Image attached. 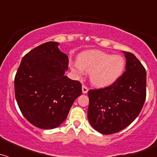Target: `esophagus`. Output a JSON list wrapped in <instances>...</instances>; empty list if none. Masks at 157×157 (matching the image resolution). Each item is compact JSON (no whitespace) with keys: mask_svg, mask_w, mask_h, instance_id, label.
<instances>
[{"mask_svg":"<svg viewBox=\"0 0 157 157\" xmlns=\"http://www.w3.org/2000/svg\"><path fill=\"white\" fill-rule=\"evenodd\" d=\"M82 90L83 94H87V93H88L89 89L87 88L86 86H82Z\"/></svg>","mask_w":157,"mask_h":157,"instance_id":"1","label":"esophagus"}]
</instances>
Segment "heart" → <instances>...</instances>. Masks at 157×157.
I'll use <instances>...</instances> for the list:
<instances>
[{"mask_svg":"<svg viewBox=\"0 0 157 157\" xmlns=\"http://www.w3.org/2000/svg\"><path fill=\"white\" fill-rule=\"evenodd\" d=\"M125 68V60L119 55L100 50H90L80 54L71 70L78 76L90 73V80L96 87L104 88L116 82Z\"/></svg>","mask_w":157,"mask_h":157,"instance_id":"1","label":"heart"}]
</instances>
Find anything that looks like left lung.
<instances>
[{
	"mask_svg": "<svg viewBox=\"0 0 157 157\" xmlns=\"http://www.w3.org/2000/svg\"><path fill=\"white\" fill-rule=\"evenodd\" d=\"M126 71L110 86L88 92V120L97 131L112 134L138 117L146 97V71L133 53L123 51Z\"/></svg>",
	"mask_w": 157,
	"mask_h": 157,
	"instance_id": "1",
	"label": "left lung"
}]
</instances>
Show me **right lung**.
Returning <instances> with one entry per match:
<instances>
[{
	"label": "right lung",
	"mask_w": 157,
	"mask_h": 157,
	"mask_svg": "<svg viewBox=\"0 0 157 157\" xmlns=\"http://www.w3.org/2000/svg\"><path fill=\"white\" fill-rule=\"evenodd\" d=\"M59 45L48 41L33 48L23 57L15 77V95L22 114L45 130L64 122L82 94L81 83L65 76L69 60Z\"/></svg>",
	"instance_id": "obj_1"
}]
</instances>
